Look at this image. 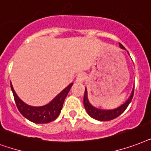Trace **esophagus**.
<instances>
[{
	"instance_id": "esophagus-1",
	"label": "esophagus",
	"mask_w": 151,
	"mask_h": 151,
	"mask_svg": "<svg viewBox=\"0 0 151 151\" xmlns=\"http://www.w3.org/2000/svg\"><path fill=\"white\" fill-rule=\"evenodd\" d=\"M85 79H86V76H85V74H84V73H79V74L77 75L76 81L77 83H83Z\"/></svg>"
}]
</instances>
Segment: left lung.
<instances>
[{"instance_id": "obj_1", "label": "left lung", "mask_w": 151, "mask_h": 151, "mask_svg": "<svg viewBox=\"0 0 151 151\" xmlns=\"http://www.w3.org/2000/svg\"><path fill=\"white\" fill-rule=\"evenodd\" d=\"M119 45H120V49L126 50L125 48L121 44H120ZM127 52L128 53V51H127ZM128 55H129V53H128ZM133 94H134V87H133L132 91L130 96L128 97V99L122 105H120V106H118L116 108L111 109H104L97 108L90 102L88 99V94H87V89H86V87H85L83 105L84 107H85V109H86L88 115L91 117L94 118L97 120H100V121H108V120H113L116 117H117L118 116H120L124 111L125 110L128 105L132 101Z\"/></svg>"}]
</instances>
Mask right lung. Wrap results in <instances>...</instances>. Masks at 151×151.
<instances>
[{"label":"right lung","instance_id":"1","mask_svg":"<svg viewBox=\"0 0 151 151\" xmlns=\"http://www.w3.org/2000/svg\"><path fill=\"white\" fill-rule=\"evenodd\" d=\"M73 85V83H70L67 87L60 92L52 101L44 106H33L25 103L21 100L15 91L12 84L11 83V89L13 94L14 99L16 101V106L20 113L31 122L35 124L50 123L56 120L62 109L63 104L65 98L67 97L70 89Z\"/></svg>","mask_w":151,"mask_h":151}]
</instances>
